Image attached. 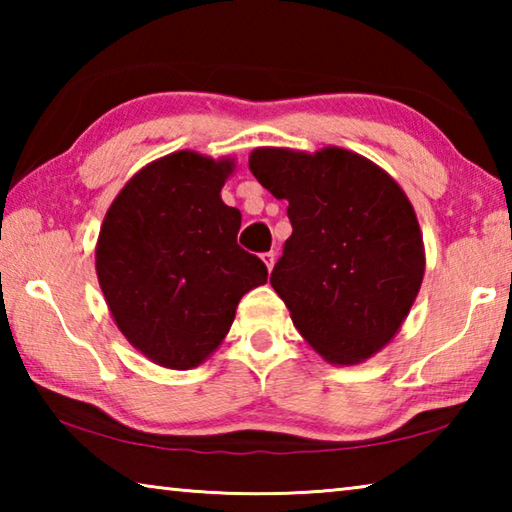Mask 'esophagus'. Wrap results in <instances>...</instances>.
Returning a JSON list of instances; mask_svg holds the SVG:
<instances>
[{"label": "esophagus", "instance_id": "obj_1", "mask_svg": "<svg viewBox=\"0 0 512 512\" xmlns=\"http://www.w3.org/2000/svg\"><path fill=\"white\" fill-rule=\"evenodd\" d=\"M262 259H264V264H266L268 271H273V266H275V253H264Z\"/></svg>", "mask_w": 512, "mask_h": 512}]
</instances>
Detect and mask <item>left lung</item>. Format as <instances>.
Wrapping results in <instances>:
<instances>
[{
	"mask_svg": "<svg viewBox=\"0 0 512 512\" xmlns=\"http://www.w3.org/2000/svg\"><path fill=\"white\" fill-rule=\"evenodd\" d=\"M259 185L289 201L291 237L271 273L311 348L336 366L370 359L418 296L424 244L402 187L359 153L255 149Z\"/></svg>",
	"mask_w": 512,
	"mask_h": 512,
	"instance_id": "1",
	"label": "left lung"
}]
</instances>
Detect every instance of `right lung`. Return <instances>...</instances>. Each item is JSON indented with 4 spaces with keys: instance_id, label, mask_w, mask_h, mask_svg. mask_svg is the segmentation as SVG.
Masks as SVG:
<instances>
[{
    "instance_id": "add662e5",
    "label": "right lung",
    "mask_w": 512,
    "mask_h": 512,
    "mask_svg": "<svg viewBox=\"0 0 512 512\" xmlns=\"http://www.w3.org/2000/svg\"><path fill=\"white\" fill-rule=\"evenodd\" d=\"M232 158L176 151L146 164L108 207L97 277L119 332L146 359L189 370L219 348L241 296L266 284L237 244L241 212L221 201Z\"/></svg>"
}]
</instances>
